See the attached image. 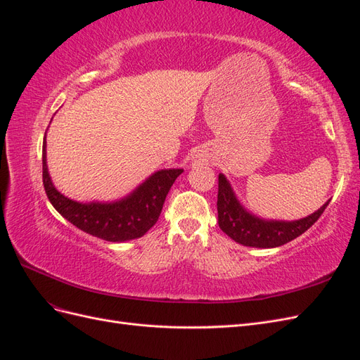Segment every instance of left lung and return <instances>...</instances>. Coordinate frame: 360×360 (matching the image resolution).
I'll return each mask as SVG.
<instances>
[{
    "mask_svg": "<svg viewBox=\"0 0 360 360\" xmlns=\"http://www.w3.org/2000/svg\"><path fill=\"white\" fill-rule=\"evenodd\" d=\"M328 205L329 201L315 213L299 221H264L243 209L225 176L219 174L217 179V222L228 237L243 246L276 248L285 245L317 222Z\"/></svg>",
    "mask_w": 360,
    "mask_h": 360,
    "instance_id": "left-lung-1",
    "label": "left lung"
}]
</instances>
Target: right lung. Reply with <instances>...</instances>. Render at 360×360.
<instances>
[{
	"mask_svg": "<svg viewBox=\"0 0 360 360\" xmlns=\"http://www.w3.org/2000/svg\"><path fill=\"white\" fill-rule=\"evenodd\" d=\"M41 156L43 186L51 204L79 230L106 242H126L144 236L158 222L172 183L183 172V169H162L117 202L82 204L69 200L53 188L46 167V139L43 141Z\"/></svg>",
	"mask_w": 360,
	"mask_h": 360,
	"instance_id": "obj_1",
	"label": "right lung"
}]
</instances>
